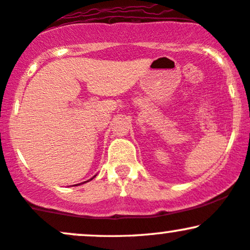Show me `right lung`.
<instances>
[{"mask_svg":"<svg viewBox=\"0 0 250 250\" xmlns=\"http://www.w3.org/2000/svg\"><path fill=\"white\" fill-rule=\"evenodd\" d=\"M94 177H95V176H94Z\"/></svg>","mask_w":250,"mask_h":250,"instance_id":"right-lung-1","label":"right lung"}]
</instances>
